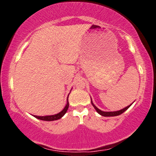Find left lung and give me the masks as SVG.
Segmentation results:
<instances>
[{
	"instance_id": "left-lung-1",
	"label": "left lung",
	"mask_w": 156,
	"mask_h": 156,
	"mask_svg": "<svg viewBox=\"0 0 156 156\" xmlns=\"http://www.w3.org/2000/svg\"><path fill=\"white\" fill-rule=\"evenodd\" d=\"M91 100H92V99H91ZM91 103H92V104L93 106H94V108H95V110L97 111V112H98V114H101V115L103 116V117H114V116L120 115L121 114H122L123 112H125V111H126L127 109H128V108H129V107L130 106V105H131V104H130V105H128V106H127L126 108L121 109V110L117 111V112H103V111L100 110L99 108H97V107L95 106V105H94V104H93V103H92V101H91Z\"/></svg>"
}]
</instances>
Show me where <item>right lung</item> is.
<instances>
[{
    "instance_id": "add662e5",
    "label": "right lung",
    "mask_w": 156,
    "mask_h": 156,
    "mask_svg": "<svg viewBox=\"0 0 156 156\" xmlns=\"http://www.w3.org/2000/svg\"><path fill=\"white\" fill-rule=\"evenodd\" d=\"M69 96V95H68ZM68 107H69V102H68V98H67V103L66 106L64 107V108L62 112L58 113V114H55V115H51V116H44V117H39V116H34L37 119H41V120H44V121H53V120H57V119H59L62 118L63 116L65 114V113L67 112Z\"/></svg>"
}]
</instances>
